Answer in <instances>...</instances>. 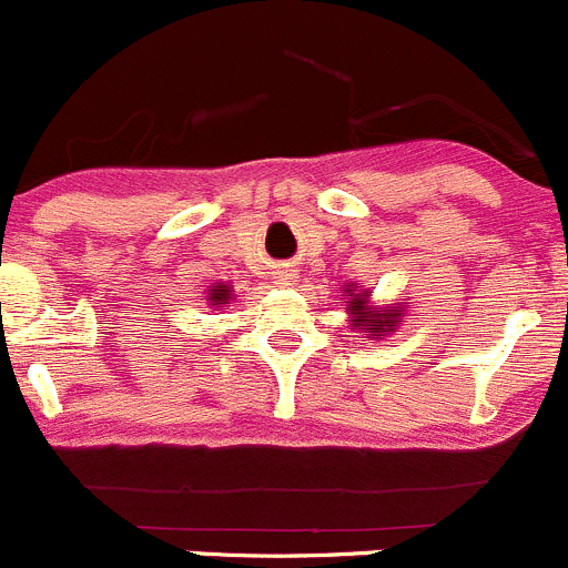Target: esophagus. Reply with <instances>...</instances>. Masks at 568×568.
<instances>
[{
  "label": "esophagus",
  "mask_w": 568,
  "mask_h": 568,
  "mask_svg": "<svg viewBox=\"0 0 568 568\" xmlns=\"http://www.w3.org/2000/svg\"><path fill=\"white\" fill-rule=\"evenodd\" d=\"M286 276H290V273H286Z\"/></svg>",
  "instance_id": "obj_1"
}]
</instances>
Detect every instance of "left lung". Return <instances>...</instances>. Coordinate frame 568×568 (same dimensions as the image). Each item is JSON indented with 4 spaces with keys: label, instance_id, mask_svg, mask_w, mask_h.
<instances>
[{
    "label": "left lung",
    "instance_id": "left-lung-1",
    "mask_svg": "<svg viewBox=\"0 0 568 568\" xmlns=\"http://www.w3.org/2000/svg\"><path fill=\"white\" fill-rule=\"evenodd\" d=\"M353 300L357 301L356 304H353V312L358 314V317L353 320V325H364V320L369 316L371 320L367 321V323H369V325H378V328H373V336H381V328H384L386 323H389V325H395V323H397V320H395V312H384V314L364 312V303H367V301H358V297H353Z\"/></svg>",
    "mask_w": 568,
    "mask_h": 568
}]
</instances>
